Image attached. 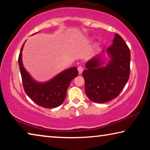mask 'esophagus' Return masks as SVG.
Segmentation results:
<instances>
[{
  "mask_svg": "<svg viewBox=\"0 0 150 150\" xmlns=\"http://www.w3.org/2000/svg\"><path fill=\"white\" fill-rule=\"evenodd\" d=\"M78 72H79V74H81L83 72V68L82 67H81V66H79V67H78Z\"/></svg>",
  "mask_w": 150,
  "mask_h": 150,
  "instance_id": "1",
  "label": "esophagus"
}]
</instances>
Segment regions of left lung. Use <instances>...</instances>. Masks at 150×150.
<instances>
[{
  "label": "left lung",
  "instance_id": "left-lung-1",
  "mask_svg": "<svg viewBox=\"0 0 150 150\" xmlns=\"http://www.w3.org/2000/svg\"><path fill=\"white\" fill-rule=\"evenodd\" d=\"M106 52L103 50L101 54L88 60L83 71L86 95L94 103H106L117 97L130 76V49L118 34ZM105 52L109 60L103 66L106 60L103 59Z\"/></svg>",
  "mask_w": 150,
  "mask_h": 150
}]
</instances>
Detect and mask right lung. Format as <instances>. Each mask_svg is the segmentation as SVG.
I'll return each instance as SVG.
<instances>
[{"mask_svg": "<svg viewBox=\"0 0 150 150\" xmlns=\"http://www.w3.org/2000/svg\"><path fill=\"white\" fill-rule=\"evenodd\" d=\"M36 34V33H35ZM22 45L18 57V64L25 93L40 106L54 108L64 101L71 81L78 75L77 68L71 67L63 71L46 82H38L25 69L22 63Z\"/></svg>", "mask_w": 150, "mask_h": 150, "instance_id": "right-lung-1", "label": "right lung"}]
</instances>
